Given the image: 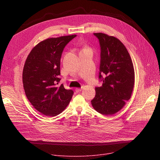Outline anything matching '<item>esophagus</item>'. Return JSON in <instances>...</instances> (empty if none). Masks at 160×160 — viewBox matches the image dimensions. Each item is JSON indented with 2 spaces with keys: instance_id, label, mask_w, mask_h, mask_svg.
Listing matches in <instances>:
<instances>
[{
  "instance_id": "1",
  "label": "esophagus",
  "mask_w": 160,
  "mask_h": 160,
  "mask_svg": "<svg viewBox=\"0 0 160 160\" xmlns=\"http://www.w3.org/2000/svg\"><path fill=\"white\" fill-rule=\"evenodd\" d=\"M81 90H82V88H77L75 89L76 92H80Z\"/></svg>"
}]
</instances>
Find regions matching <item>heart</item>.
Wrapping results in <instances>:
<instances>
[{"mask_svg": "<svg viewBox=\"0 0 160 160\" xmlns=\"http://www.w3.org/2000/svg\"><path fill=\"white\" fill-rule=\"evenodd\" d=\"M88 50H89V49H88Z\"/></svg>", "mask_w": 160, "mask_h": 160, "instance_id": "heart-1", "label": "heart"}]
</instances>
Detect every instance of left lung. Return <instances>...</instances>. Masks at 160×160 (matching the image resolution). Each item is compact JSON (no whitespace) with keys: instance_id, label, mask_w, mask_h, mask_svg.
I'll return each mask as SVG.
<instances>
[{"instance_id":"left-lung-1","label":"left lung","mask_w":160,"mask_h":160,"mask_svg":"<svg viewBox=\"0 0 160 160\" xmlns=\"http://www.w3.org/2000/svg\"><path fill=\"white\" fill-rule=\"evenodd\" d=\"M94 35L100 45L99 79L103 83L96 87V96L91 103L98 112L111 115L119 111L130 99L135 80L133 66L120 40L102 33Z\"/></svg>"}]
</instances>
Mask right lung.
Returning <instances> with one entry per match:
<instances>
[{"label":"right lung","instance_id":"add662e5","mask_svg":"<svg viewBox=\"0 0 160 160\" xmlns=\"http://www.w3.org/2000/svg\"><path fill=\"white\" fill-rule=\"evenodd\" d=\"M76 35L42 41L28 54L22 71L25 94L33 107L48 117H55L70 103L73 91L58 85L60 60L66 45Z\"/></svg>","mask_w":160,"mask_h":160}]
</instances>
